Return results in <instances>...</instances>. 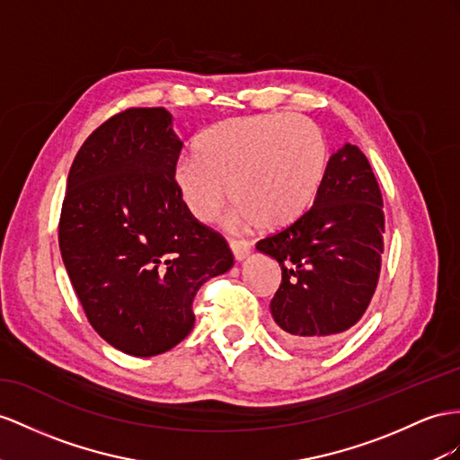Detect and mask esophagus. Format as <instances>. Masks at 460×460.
<instances>
[{
  "label": "esophagus",
  "instance_id": "1",
  "mask_svg": "<svg viewBox=\"0 0 460 460\" xmlns=\"http://www.w3.org/2000/svg\"><path fill=\"white\" fill-rule=\"evenodd\" d=\"M229 244H231L233 256L237 258V261H244V258L249 256L251 251H252V243L246 241V239H231Z\"/></svg>",
  "mask_w": 460,
  "mask_h": 460
}]
</instances>
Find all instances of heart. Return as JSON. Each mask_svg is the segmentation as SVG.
Listing matches in <instances>:
<instances>
[{
  "mask_svg": "<svg viewBox=\"0 0 460 460\" xmlns=\"http://www.w3.org/2000/svg\"><path fill=\"white\" fill-rule=\"evenodd\" d=\"M326 171L321 129L297 116L234 118L199 139L198 157L186 155L174 169L184 208L208 221L226 202L237 206L233 223L279 229L313 204Z\"/></svg>",
  "mask_w": 460,
  "mask_h": 460,
  "instance_id": "1",
  "label": "heart"
}]
</instances>
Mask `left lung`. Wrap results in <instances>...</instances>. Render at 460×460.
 <instances>
[{"label":"left lung","mask_w":460,"mask_h":460,"mask_svg":"<svg viewBox=\"0 0 460 460\" xmlns=\"http://www.w3.org/2000/svg\"><path fill=\"white\" fill-rule=\"evenodd\" d=\"M383 233L379 182L361 149L346 144L328 159L314 204L256 243L281 266L270 309L289 344L319 348L359 323L379 284Z\"/></svg>","instance_id":"1"}]
</instances>
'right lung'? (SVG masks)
<instances>
[{"instance_id": "obj_1", "label": "right lung", "mask_w": 460, "mask_h": 460, "mask_svg": "<svg viewBox=\"0 0 460 460\" xmlns=\"http://www.w3.org/2000/svg\"><path fill=\"white\" fill-rule=\"evenodd\" d=\"M182 141L163 107H132L102 122L67 176L58 243L97 334L151 358L194 326L192 303L233 266L221 233L194 219L174 182Z\"/></svg>"}]
</instances>
